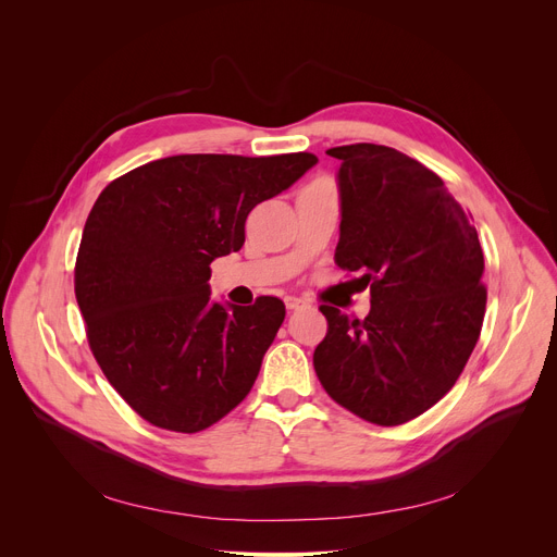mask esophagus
I'll list each match as a JSON object with an SVG mask.
<instances>
[{
  "label": "esophagus",
  "instance_id": "34e87169",
  "mask_svg": "<svg viewBox=\"0 0 557 557\" xmlns=\"http://www.w3.org/2000/svg\"><path fill=\"white\" fill-rule=\"evenodd\" d=\"M284 302H286V309H288V311H298V309H307V307H309L307 300H302V298H290V296H288Z\"/></svg>",
  "mask_w": 557,
  "mask_h": 557
}]
</instances>
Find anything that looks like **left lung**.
<instances>
[{
    "instance_id": "obj_1",
    "label": "left lung",
    "mask_w": 557,
    "mask_h": 557,
    "mask_svg": "<svg viewBox=\"0 0 557 557\" xmlns=\"http://www.w3.org/2000/svg\"><path fill=\"white\" fill-rule=\"evenodd\" d=\"M341 160L334 261L361 273L370 313L323 305L313 368L355 416L397 426L441 401L479 341L487 290L476 227L437 175L391 146L330 149Z\"/></svg>"
}]
</instances>
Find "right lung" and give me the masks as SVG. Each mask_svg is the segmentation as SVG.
Here are the masks:
<instances>
[{
  "label": "right lung",
  "mask_w": 557,
  "mask_h": 557,
  "mask_svg": "<svg viewBox=\"0 0 557 557\" xmlns=\"http://www.w3.org/2000/svg\"><path fill=\"white\" fill-rule=\"evenodd\" d=\"M313 153L171 156L112 181L85 221L74 290L112 388L153 426L196 433L250 393L284 302L210 300V263L237 252L255 205L288 189Z\"/></svg>",
  "instance_id": "1"
}]
</instances>
